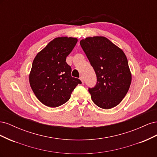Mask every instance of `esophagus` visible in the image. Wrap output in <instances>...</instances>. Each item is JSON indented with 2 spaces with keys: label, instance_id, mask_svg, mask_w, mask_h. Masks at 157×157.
I'll list each match as a JSON object with an SVG mask.
<instances>
[{
  "label": "esophagus",
  "instance_id": "esophagus-1",
  "mask_svg": "<svg viewBox=\"0 0 157 157\" xmlns=\"http://www.w3.org/2000/svg\"><path fill=\"white\" fill-rule=\"evenodd\" d=\"M80 80H81V82H82V83H84V78H83V77L82 76H81V77H80Z\"/></svg>",
  "mask_w": 157,
  "mask_h": 157
}]
</instances>
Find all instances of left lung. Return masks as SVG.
I'll list each match as a JSON object with an SVG mask.
<instances>
[{
    "instance_id": "1",
    "label": "left lung",
    "mask_w": 157,
    "mask_h": 157,
    "mask_svg": "<svg viewBox=\"0 0 157 157\" xmlns=\"http://www.w3.org/2000/svg\"><path fill=\"white\" fill-rule=\"evenodd\" d=\"M97 77L96 86L89 88L93 102L99 107H116L125 97L132 74L124 52L106 37H86L80 42Z\"/></svg>"
}]
</instances>
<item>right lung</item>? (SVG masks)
Returning <instances> with one entry per match:
<instances>
[{"mask_svg": "<svg viewBox=\"0 0 157 157\" xmlns=\"http://www.w3.org/2000/svg\"><path fill=\"white\" fill-rule=\"evenodd\" d=\"M78 41L77 38L61 36L50 41L33 60L29 79L31 89L44 105L57 107L67 102L81 81L71 77L66 58Z\"/></svg>", "mask_w": 157, "mask_h": 157, "instance_id": "obj_1", "label": "right lung"}]
</instances>
